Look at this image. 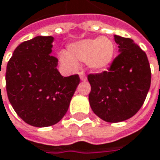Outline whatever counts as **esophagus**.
<instances>
[{
	"label": "esophagus",
	"instance_id": "obj_1",
	"mask_svg": "<svg viewBox=\"0 0 160 160\" xmlns=\"http://www.w3.org/2000/svg\"><path fill=\"white\" fill-rule=\"evenodd\" d=\"M79 76H80V79H81L82 81H86V80H87V77H86L84 72H79Z\"/></svg>",
	"mask_w": 160,
	"mask_h": 160
}]
</instances>
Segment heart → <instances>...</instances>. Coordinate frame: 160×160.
<instances>
[{
  "instance_id": "b5f03b06",
  "label": "heart",
  "mask_w": 160,
  "mask_h": 160,
  "mask_svg": "<svg viewBox=\"0 0 160 160\" xmlns=\"http://www.w3.org/2000/svg\"><path fill=\"white\" fill-rule=\"evenodd\" d=\"M114 55V42L107 37H101L71 43L68 46V54L61 52L59 59L70 70L77 68L76 62H87V65L90 70L98 72L110 66Z\"/></svg>"
}]
</instances>
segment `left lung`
Here are the masks:
<instances>
[{
    "mask_svg": "<svg viewBox=\"0 0 160 160\" xmlns=\"http://www.w3.org/2000/svg\"><path fill=\"white\" fill-rule=\"evenodd\" d=\"M120 54L110 69L88 76L90 107L107 122L132 117L143 106L151 84L150 65L144 50L132 39L114 35Z\"/></svg>",
    "mask_w": 160,
    "mask_h": 160,
    "instance_id": "8db88e82",
    "label": "left lung"
}]
</instances>
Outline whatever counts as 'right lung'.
<instances>
[{"label": "right lung", "mask_w": 160, "mask_h": 160, "mask_svg": "<svg viewBox=\"0 0 160 160\" xmlns=\"http://www.w3.org/2000/svg\"><path fill=\"white\" fill-rule=\"evenodd\" d=\"M54 38L38 36L14 50L6 67V91L12 107L28 124L47 127L67 112L79 85L78 74L62 76L51 54Z\"/></svg>", "instance_id": "1"}]
</instances>
